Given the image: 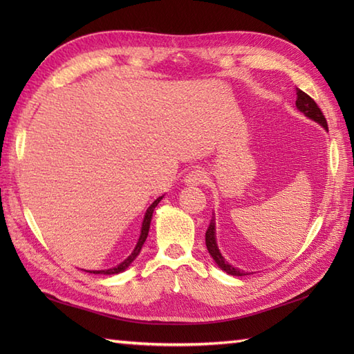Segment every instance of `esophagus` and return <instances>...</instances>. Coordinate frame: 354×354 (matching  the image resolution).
Listing matches in <instances>:
<instances>
[{
    "label": "esophagus",
    "mask_w": 354,
    "mask_h": 354,
    "mask_svg": "<svg viewBox=\"0 0 354 354\" xmlns=\"http://www.w3.org/2000/svg\"><path fill=\"white\" fill-rule=\"evenodd\" d=\"M184 181L187 185H201V184H205L208 181V175H207V171H204L202 169H193L187 173Z\"/></svg>",
    "instance_id": "1"
}]
</instances>
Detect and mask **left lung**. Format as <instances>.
<instances>
[{"mask_svg":"<svg viewBox=\"0 0 354 354\" xmlns=\"http://www.w3.org/2000/svg\"><path fill=\"white\" fill-rule=\"evenodd\" d=\"M297 108L301 111L306 117L315 120V122L319 123L322 127H324L326 131H328L327 120H326L324 114H322V112H321L317 102H315L310 95H307L306 93H303L301 89H298V88H297ZM205 243H207V250H208L209 255H212V257L214 259V261L217 263V265H219V268L222 270H225V272H227V274H231V275H234V277L248 275L245 270H240V269H237L234 266L228 265V261H225V259L222 257V254L219 252V248H217V245H216L214 222L209 223V227L207 228Z\"/></svg>","mask_w":354,"mask_h":354,"instance_id":"obj_1","label":"left lung"}]
</instances>
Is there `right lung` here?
<instances>
[{
  "instance_id": "obj_1",
  "label": "right lung",
  "mask_w": 354,
  "mask_h": 354,
  "mask_svg": "<svg viewBox=\"0 0 354 354\" xmlns=\"http://www.w3.org/2000/svg\"><path fill=\"white\" fill-rule=\"evenodd\" d=\"M162 199V196L161 198H158L152 205H150L149 208H147V212H146V216H145V221H142V227H141V234H140V239H138V243H137V246H135V250H133V252L129 255V257H127L123 263H120L118 266H115V268H112V269H106V270H89V272L91 274H103V275H111V274H118V272H122V270H124L127 266L131 265V263L137 259V255L140 254V251H141V248H142V245H145V242H146V239H147V234H149V228H150V221H152V214H153V209H155V207L158 205V202H160Z\"/></svg>"
}]
</instances>
